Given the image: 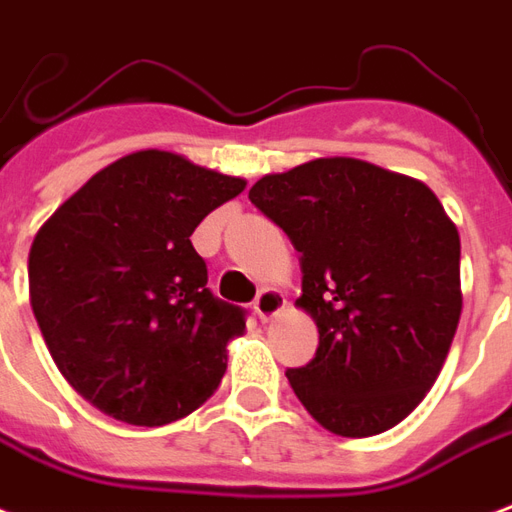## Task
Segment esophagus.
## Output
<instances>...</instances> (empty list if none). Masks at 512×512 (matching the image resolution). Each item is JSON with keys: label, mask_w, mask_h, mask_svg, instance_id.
<instances>
[{"label": "esophagus", "mask_w": 512, "mask_h": 512, "mask_svg": "<svg viewBox=\"0 0 512 512\" xmlns=\"http://www.w3.org/2000/svg\"><path fill=\"white\" fill-rule=\"evenodd\" d=\"M285 295L279 293V290H274V287H266V290H260L255 298V314L263 320V323H268V320H274L276 314L285 309Z\"/></svg>", "instance_id": "esophagus-1"}]
</instances>
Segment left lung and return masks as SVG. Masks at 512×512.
<instances>
[{
    "instance_id": "1",
    "label": "left lung",
    "mask_w": 512,
    "mask_h": 512,
    "mask_svg": "<svg viewBox=\"0 0 512 512\" xmlns=\"http://www.w3.org/2000/svg\"><path fill=\"white\" fill-rule=\"evenodd\" d=\"M301 252V298L320 331L287 369L309 415L339 437H372L418 407L461 317V241L423 181L352 157L268 173L249 189Z\"/></svg>"
}]
</instances>
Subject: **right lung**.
<instances>
[{
  "label": "right lung",
  "instance_id": "add662e5",
  "mask_svg": "<svg viewBox=\"0 0 512 512\" xmlns=\"http://www.w3.org/2000/svg\"><path fill=\"white\" fill-rule=\"evenodd\" d=\"M244 179L146 149L94 173L29 249V298L64 380L132 426L184 418L217 391L241 306L208 290L189 236Z\"/></svg>",
  "mask_w": 512,
  "mask_h": 512
}]
</instances>
